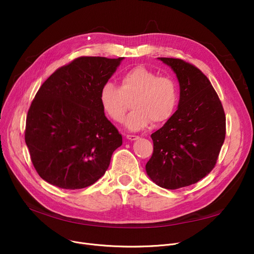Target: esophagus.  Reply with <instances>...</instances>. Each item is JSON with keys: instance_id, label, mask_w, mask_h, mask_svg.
I'll return each instance as SVG.
<instances>
[{"instance_id": "esophagus-1", "label": "esophagus", "mask_w": 254, "mask_h": 254, "mask_svg": "<svg viewBox=\"0 0 254 254\" xmlns=\"http://www.w3.org/2000/svg\"><path fill=\"white\" fill-rule=\"evenodd\" d=\"M127 139H128L130 141H135V140H138L139 137L136 135H127Z\"/></svg>"}]
</instances>
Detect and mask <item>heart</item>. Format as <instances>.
I'll return each mask as SVG.
<instances>
[{
    "label": "heart",
    "instance_id": "heart-1",
    "mask_svg": "<svg viewBox=\"0 0 254 254\" xmlns=\"http://www.w3.org/2000/svg\"><path fill=\"white\" fill-rule=\"evenodd\" d=\"M99 100L105 114L115 123L123 122L132 101V111L125 124L130 130H140L151 122L154 125L168 122L177 108L179 89L173 78L137 65L122 75L120 87L111 81L105 82Z\"/></svg>",
    "mask_w": 254,
    "mask_h": 254
}]
</instances>
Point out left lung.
<instances>
[{"instance_id": "8db88e82", "label": "left lung", "mask_w": 254, "mask_h": 254, "mask_svg": "<svg viewBox=\"0 0 254 254\" xmlns=\"http://www.w3.org/2000/svg\"><path fill=\"white\" fill-rule=\"evenodd\" d=\"M180 85L177 111L151 135L153 153L146 164L150 179L167 190L196 183L215 167L225 138V114L209 79L180 59L158 58Z\"/></svg>"}]
</instances>
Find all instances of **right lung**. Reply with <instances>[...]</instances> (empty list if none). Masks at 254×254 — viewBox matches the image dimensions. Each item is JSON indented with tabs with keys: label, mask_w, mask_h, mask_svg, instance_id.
Returning <instances> with one entry per match:
<instances>
[{
	"label": "right lung",
	"mask_w": 254,
	"mask_h": 254,
	"mask_svg": "<svg viewBox=\"0 0 254 254\" xmlns=\"http://www.w3.org/2000/svg\"><path fill=\"white\" fill-rule=\"evenodd\" d=\"M124 58L81 57L59 68L39 88L26 116L24 139L39 176L64 190L98 181L123 137L99 100Z\"/></svg>",
	"instance_id": "obj_1"
}]
</instances>
